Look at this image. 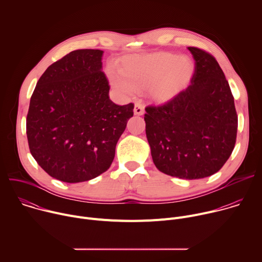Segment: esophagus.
I'll list each match as a JSON object with an SVG mask.
<instances>
[{
    "instance_id": "esophagus-1",
    "label": "esophagus",
    "mask_w": 262,
    "mask_h": 262,
    "mask_svg": "<svg viewBox=\"0 0 262 262\" xmlns=\"http://www.w3.org/2000/svg\"><path fill=\"white\" fill-rule=\"evenodd\" d=\"M134 112L136 115H143L144 114V107L141 103H136L135 104V108H134Z\"/></svg>"
}]
</instances>
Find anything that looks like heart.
Listing matches in <instances>:
<instances>
[{"label": "heart", "mask_w": 262, "mask_h": 262, "mask_svg": "<svg viewBox=\"0 0 262 262\" xmlns=\"http://www.w3.org/2000/svg\"><path fill=\"white\" fill-rule=\"evenodd\" d=\"M193 71V63L178 55L161 53L132 56L123 60L121 76H111L110 81L114 89L127 95L150 87L152 98L165 103L186 87Z\"/></svg>", "instance_id": "obj_1"}]
</instances>
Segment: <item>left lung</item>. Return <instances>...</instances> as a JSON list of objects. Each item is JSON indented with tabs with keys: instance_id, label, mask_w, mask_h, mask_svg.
I'll return each mask as SVG.
<instances>
[{
	"instance_id": "obj_1",
	"label": "left lung",
	"mask_w": 262,
	"mask_h": 262,
	"mask_svg": "<svg viewBox=\"0 0 262 262\" xmlns=\"http://www.w3.org/2000/svg\"><path fill=\"white\" fill-rule=\"evenodd\" d=\"M195 60L190 86L165 104L145 111L146 137L163 173L199 179L216 173L236 141L234 98L213 56L189 47Z\"/></svg>"
}]
</instances>
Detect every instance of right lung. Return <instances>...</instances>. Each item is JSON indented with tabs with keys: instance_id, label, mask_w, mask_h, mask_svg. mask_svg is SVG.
Here are the masks:
<instances>
[{
	"instance_id": "1",
	"label": "right lung",
	"mask_w": 262,
	"mask_h": 262,
	"mask_svg": "<svg viewBox=\"0 0 262 262\" xmlns=\"http://www.w3.org/2000/svg\"><path fill=\"white\" fill-rule=\"evenodd\" d=\"M100 50H77L37 82L27 115L30 152L52 177L76 183L105 172L134 115L110 99Z\"/></svg>"
}]
</instances>
